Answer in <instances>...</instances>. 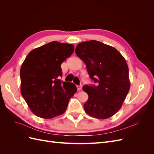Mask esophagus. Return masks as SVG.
<instances>
[{"label":"esophagus","instance_id":"1","mask_svg":"<svg viewBox=\"0 0 154 154\" xmlns=\"http://www.w3.org/2000/svg\"><path fill=\"white\" fill-rule=\"evenodd\" d=\"M82 85H77V88L78 91H80L82 90Z\"/></svg>","mask_w":154,"mask_h":154}]
</instances>
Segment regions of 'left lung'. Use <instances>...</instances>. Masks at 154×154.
<instances>
[{"label":"left lung","mask_w":154,"mask_h":154,"mask_svg":"<svg viewBox=\"0 0 154 154\" xmlns=\"http://www.w3.org/2000/svg\"><path fill=\"white\" fill-rule=\"evenodd\" d=\"M75 53L86 65L89 77L97 85L83 87L88 95L86 112L97 119H106L121 109L130 89L128 67L117 49L99 41L78 44Z\"/></svg>","instance_id":"obj_1"}]
</instances>
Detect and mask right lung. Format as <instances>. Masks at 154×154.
<instances>
[{
	"label": "right lung",
	"mask_w": 154,
	"mask_h": 154,
	"mask_svg": "<svg viewBox=\"0 0 154 154\" xmlns=\"http://www.w3.org/2000/svg\"><path fill=\"white\" fill-rule=\"evenodd\" d=\"M74 45L53 41L27 54L20 71L21 94L35 115L51 119L67 109L76 92L72 83L60 80L61 64L74 52Z\"/></svg>",
	"instance_id": "right-lung-1"
}]
</instances>
